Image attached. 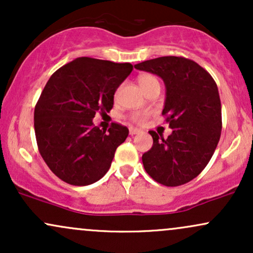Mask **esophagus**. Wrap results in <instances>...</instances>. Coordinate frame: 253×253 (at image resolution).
Wrapping results in <instances>:
<instances>
[{
    "mask_svg": "<svg viewBox=\"0 0 253 253\" xmlns=\"http://www.w3.org/2000/svg\"><path fill=\"white\" fill-rule=\"evenodd\" d=\"M139 133H140V129H138V128H133V127H130V128H129V134H130V135L139 134Z\"/></svg>",
    "mask_w": 253,
    "mask_h": 253,
    "instance_id": "1",
    "label": "esophagus"
}]
</instances>
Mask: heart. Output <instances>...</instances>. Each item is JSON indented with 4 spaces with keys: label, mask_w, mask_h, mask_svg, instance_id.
I'll list each match as a JSON object with an SVG mask.
<instances>
[{
    "label": "heart",
    "mask_w": 253,
    "mask_h": 253,
    "mask_svg": "<svg viewBox=\"0 0 253 253\" xmlns=\"http://www.w3.org/2000/svg\"><path fill=\"white\" fill-rule=\"evenodd\" d=\"M138 82H139V85H140V88L143 89V91L146 88H149L151 84L153 83H159L158 80L155 76H152V75H141V76H139L138 78ZM132 120L135 121V123H144L145 121V115L144 114H135L132 117Z\"/></svg>",
    "instance_id": "heart-1"
}]
</instances>
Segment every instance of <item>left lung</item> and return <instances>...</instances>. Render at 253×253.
<instances>
[{"mask_svg": "<svg viewBox=\"0 0 253 253\" xmlns=\"http://www.w3.org/2000/svg\"><path fill=\"white\" fill-rule=\"evenodd\" d=\"M134 68L163 80L162 114L172 129L167 139L150 130L153 145L143 155L145 170L167 187L188 183L211 161L221 134V102L215 81L199 64L183 57H159Z\"/></svg>", "mask_w": 253, "mask_h": 253, "instance_id": "8db88e82", "label": "left lung"}]
</instances>
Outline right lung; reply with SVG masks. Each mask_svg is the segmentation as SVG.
Segmentation results:
<instances>
[{
	"mask_svg": "<svg viewBox=\"0 0 253 253\" xmlns=\"http://www.w3.org/2000/svg\"><path fill=\"white\" fill-rule=\"evenodd\" d=\"M132 70L129 63L81 57L46 83L34 109V130L40 155L62 181L89 185L109 170L128 128L113 123L106 132L92 119L113 108L115 91Z\"/></svg>",
	"mask_w": 253,
	"mask_h": 253,
	"instance_id": "right-lung-1",
	"label": "right lung"
}]
</instances>
